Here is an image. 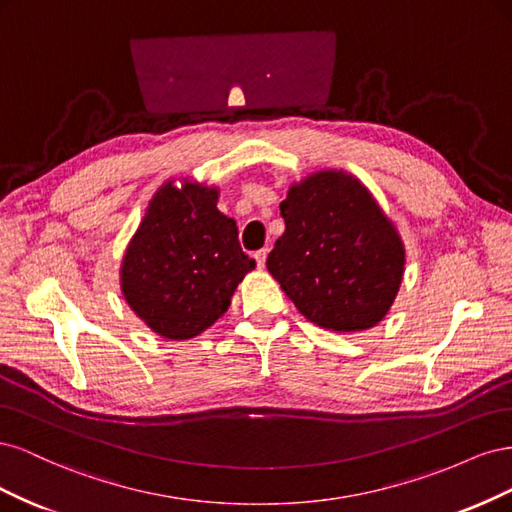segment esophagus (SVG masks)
I'll return each mask as SVG.
<instances>
[{
    "label": "esophagus",
    "mask_w": 512,
    "mask_h": 512,
    "mask_svg": "<svg viewBox=\"0 0 512 512\" xmlns=\"http://www.w3.org/2000/svg\"><path fill=\"white\" fill-rule=\"evenodd\" d=\"M267 254H269V250H258V252L254 254V260H256L258 269L265 267V262H267Z\"/></svg>",
    "instance_id": "esophagus-1"
}]
</instances>
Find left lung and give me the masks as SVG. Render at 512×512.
Masks as SVG:
<instances>
[{
  "mask_svg": "<svg viewBox=\"0 0 512 512\" xmlns=\"http://www.w3.org/2000/svg\"><path fill=\"white\" fill-rule=\"evenodd\" d=\"M286 222L267 258L299 312L322 329L354 333L389 314L404 280L406 247L365 185L346 170L292 183Z\"/></svg>",
  "mask_w": 512,
  "mask_h": 512,
  "instance_id": "8db88e82",
  "label": "left lung"
}]
</instances>
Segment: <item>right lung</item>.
<instances>
[{
    "label": "right lung",
    "instance_id": "right-lung-1",
    "mask_svg": "<svg viewBox=\"0 0 512 512\" xmlns=\"http://www.w3.org/2000/svg\"><path fill=\"white\" fill-rule=\"evenodd\" d=\"M220 190L181 179L153 194L121 260L123 299L164 339H190L226 314L256 262L237 224L218 209Z\"/></svg>",
    "mask_w": 512,
    "mask_h": 512
}]
</instances>
